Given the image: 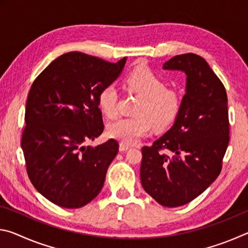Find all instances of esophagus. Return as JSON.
Masks as SVG:
<instances>
[{
	"instance_id": "34e87169",
	"label": "esophagus",
	"mask_w": 248,
	"mask_h": 248,
	"mask_svg": "<svg viewBox=\"0 0 248 248\" xmlns=\"http://www.w3.org/2000/svg\"><path fill=\"white\" fill-rule=\"evenodd\" d=\"M129 149H130V146L127 145V144H124V143H120L119 144V151H120V152H125V151H128Z\"/></svg>"
}]
</instances>
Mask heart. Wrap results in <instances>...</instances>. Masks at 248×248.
<instances>
[{
    "mask_svg": "<svg viewBox=\"0 0 248 248\" xmlns=\"http://www.w3.org/2000/svg\"><path fill=\"white\" fill-rule=\"evenodd\" d=\"M129 91L141 96L134 107L136 116L125 117L108 124V136L121 143L132 145L152 131L153 125L165 129L173 123L180 109V96L174 90L166 89V82L146 66L134 69L125 78ZM119 94L114 84H108L98 94V107L108 118L118 115Z\"/></svg>",
    "mask_w": 248,
    "mask_h": 248,
    "instance_id": "1",
    "label": "heart"
}]
</instances>
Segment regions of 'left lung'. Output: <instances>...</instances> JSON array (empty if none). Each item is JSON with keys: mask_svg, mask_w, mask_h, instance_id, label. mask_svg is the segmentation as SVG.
Returning <instances> with one entry per match:
<instances>
[{"mask_svg": "<svg viewBox=\"0 0 248 248\" xmlns=\"http://www.w3.org/2000/svg\"><path fill=\"white\" fill-rule=\"evenodd\" d=\"M164 70L186 74V94L169 131L142 148L143 189L164 207H180L219 176L230 140L228 96L207 61L195 53L175 56Z\"/></svg>", "mask_w": 248, "mask_h": 248, "instance_id": "obj_1", "label": "left lung"}]
</instances>
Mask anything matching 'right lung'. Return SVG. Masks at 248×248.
<instances>
[{"label": "right lung", "instance_id": "right-lung-1", "mask_svg": "<svg viewBox=\"0 0 248 248\" xmlns=\"http://www.w3.org/2000/svg\"><path fill=\"white\" fill-rule=\"evenodd\" d=\"M125 61L68 52L32 83L20 145L33 187L59 207L81 208L102 190L119 144L114 139L94 148L85 143L104 131L98 94L116 81Z\"/></svg>", "mask_w": 248, "mask_h": 248}]
</instances>
